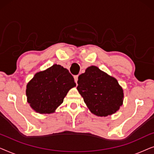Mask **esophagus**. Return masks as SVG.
I'll list each match as a JSON object with an SVG mask.
<instances>
[{
  "label": "esophagus",
  "instance_id": "34e87169",
  "mask_svg": "<svg viewBox=\"0 0 154 154\" xmlns=\"http://www.w3.org/2000/svg\"><path fill=\"white\" fill-rule=\"evenodd\" d=\"M78 78H79V75H74V80H75V82L77 83V81H78Z\"/></svg>",
  "mask_w": 154,
  "mask_h": 154
}]
</instances>
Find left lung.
<instances>
[{"instance_id": "8db88e82", "label": "left lung", "mask_w": 154, "mask_h": 154, "mask_svg": "<svg viewBox=\"0 0 154 154\" xmlns=\"http://www.w3.org/2000/svg\"><path fill=\"white\" fill-rule=\"evenodd\" d=\"M77 90L84 102L98 116L116 112L123 104V91L117 80L98 67L91 66L79 76Z\"/></svg>"}]
</instances>
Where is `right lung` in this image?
Listing matches in <instances>:
<instances>
[{"instance_id": "add662e5", "label": "right lung", "mask_w": 154, "mask_h": 154, "mask_svg": "<svg viewBox=\"0 0 154 154\" xmlns=\"http://www.w3.org/2000/svg\"><path fill=\"white\" fill-rule=\"evenodd\" d=\"M75 86L69 70L54 64L35 74L27 84L28 102L39 113H50L62 104L69 90Z\"/></svg>"}]
</instances>
